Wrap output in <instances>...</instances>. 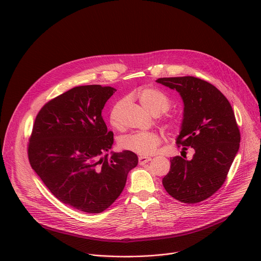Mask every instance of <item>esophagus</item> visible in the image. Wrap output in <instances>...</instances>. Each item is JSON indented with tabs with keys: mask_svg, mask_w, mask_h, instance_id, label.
<instances>
[{
	"mask_svg": "<svg viewBox=\"0 0 261 261\" xmlns=\"http://www.w3.org/2000/svg\"><path fill=\"white\" fill-rule=\"evenodd\" d=\"M151 160H152L151 157H144V156L138 157V163H139L140 165H143V164L147 163L148 161H151Z\"/></svg>",
	"mask_w": 261,
	"mask_h": 261,
	"instance_id": "34e87169",
	"label": "esophagus"
}]
</instances>
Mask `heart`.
<instances>
[{"instance_id":"b5f03b06","label":"heart","mask_w":261,"mask_h":261,"mask_svg":"<svg viewBox=\"0 0 261 261\" xmlns=\"http://www.w3.org/2000/svg\"><path fill=\"white\" fill-rule=\"evenodd\" d=\"M139 100L144 108L153 115H160L166 113L171 107L170 98L161 90L156 88H144L138 93ZM110 124L114 127L118 126V121L113 111L110 115ZM178 126V121L171 119L167 123L169 129H175ZM161 143L159 134L151 131H138L127 134L120 139V146L126 151L135 153L140 156L152 155L156 152Z\"/></svg>"}]
</instances>
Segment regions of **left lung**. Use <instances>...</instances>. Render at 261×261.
Wrapping results in <instances>:
<instances>
[{
    "label": "left lung",
    "instance_id": "8db88e82",
    "mask_svg": "<svg viewBox=\"0 0 261 261\" xmlns=\"http://www.w3.org/2000/svg\"><path fill=\"white\" fill-rule=\"evenodd\" d=\"M177 91L184 101V118L176 143L193 147L189 161L173 157L162 184L167 193L185 203H197L224 184L240 148L241 133L232 107L215 86L194 76L156 81Z\"/></svg>",
    "mask_w": 261,
    "mask_h": 261
}]
</instances>
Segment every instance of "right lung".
Returning a JSON list of instances; mask_svg holds the SVG:
<instances>
[{
	"instance_id": "obj_1",
	"label": "right lung",
	"mask_w": 261,
	"mask_h": 261,
	"mask_svg": "<svg viewBox=\"0 0 261 261\" xmlns=\"http://www.w3.org/2000/svg\"><path fill=\"white\" fill-rule=\"evenodd\" d=\"M117 90L75 87L48 101L38 113L28 145L32 168L63 203L99 214L113 204L138 163L136 154L108 152L114 133L102 118Z\"/></svg>"
}]
</instances>
